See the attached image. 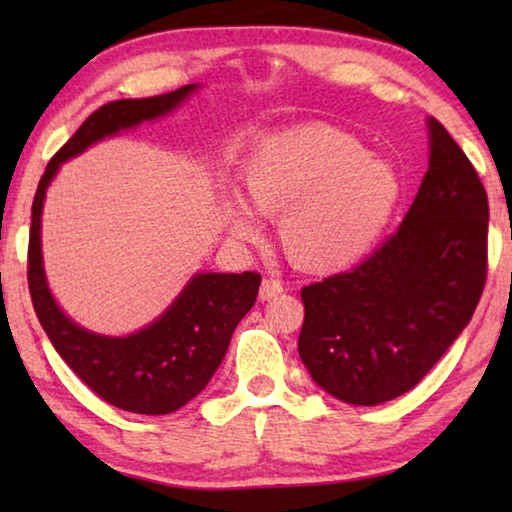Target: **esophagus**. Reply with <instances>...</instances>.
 <instances>
[{
	"mask_svg": "<svg viewBox=\"0 0 512 512\" xmlns=\"http://www.w3.org/2000/svg\"><path fill=\"white\" fill-rule=\"evenodd\" d=\"M282 293V282L280 280H264L262 287H259V300H271Z\"/></svg>",
	"mask_w": 512,
	"mask_h": 512,
	"instance_id": "1",
	"label": "esophagus"
}]
</instances>
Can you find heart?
Returning a JSON list of instances; mask_svg holds the SVG:
<instances>
[{"label": "heart", "instance_id": "heart-1", "mask_svg": "<svg viewBox=\"0 0 512 512\" xmlns=\"http://www.w3.org/2000/svg\"><path fill=\"white\" fill-rule=\"evenodd\" d=\"M250 205L282 216L280 244L309 273H339L366 257L391 221L402 183L357 137L314 126L268 137L244 169ZM232 232L255 239L259 225L241 198L228 203Z\"/></svg>", "mask_w": 512, "mask_h": 512}]
</instances>
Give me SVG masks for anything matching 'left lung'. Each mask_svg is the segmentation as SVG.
<instances>
[{"mask_svg": "<svg viewBox=\"0 0 512 512\" xmlns=\"http://www.w3.org/2000/svg\"><path fill=\"white\" fill-rule=\"evenodd\" d=\"M429 169L400 230L348 273L300 291L298 352L336 400H395L470 323L488 275V194L461 146L429 117Z\"/></svg>", "mask_w": 512, "mask_h": 512, "instance_id": "8db88e82", "label": "left lung"}]
</instances>
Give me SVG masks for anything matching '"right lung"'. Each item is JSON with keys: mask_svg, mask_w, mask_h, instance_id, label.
I'll return each instance as SVG.
<instances>
[{"mask_svg": "<svg viewBox=\"0 0 512 512\" xmlns=\"http://www.w3.org/2000/svg\"><path fill=\"white\" fill-rule=\"evenodd\" d=\"M198 85L146 99L110 101L83 121L42 173L31 205L27 280L33 309L51 345L90 391L121 411L167 415L203 391L228 352L232 332L255 305L262 275L196 273L149 327L131 336H101L69 320L47 287L40 250L45 192L60 164L94 142L180 106Z\"/></svg>", "mask_w": 512, "mask_h": 512, "instance_id": "obj_1", "label": "right lung"}]
</instances>
